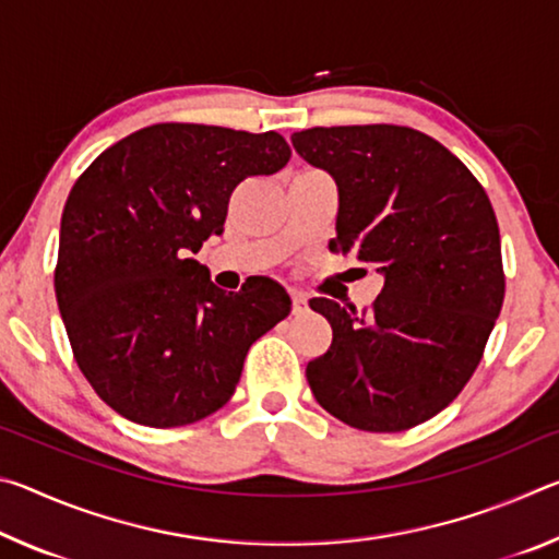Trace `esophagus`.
I'll return each mask as SVG.
<instances>
[{"mask_svg":"<svg viewBox=\"0 0 559 559\" xmlns=\"http://www.w3.org/2000/svg\"><path fill=\"white\" fill-rule=\"evenodd\" d=\"M290 300H293V316H302L308 310V300L302 293L298 290H290Z\"/></svg>","mask_w":559,"mask_h":559,"instance_id":"esophagus-1","label":"esophagus"}]
</instances>
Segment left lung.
<instances>
[{"label":"left lung","instance_id":"obj_1","mask_svg":"<svg viewBox=\"0 0 559 559\" xmlns=\"http://www.w3.org/2000/svg\"><path fill=\"white\" fill-rule=\"evenodd\" d=\"M335 179L333 253L384 276L370 313L313 298L333 345L308 362L318 404L362 431H404L456 400L484 355L506 278L493 206L468 167L402 126L293 132Z\"/></svg>","mask_w":559,"mask_h":559}]
</instances>
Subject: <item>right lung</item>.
<instances>
[{
  "mask_svg": "<svg viewBox=\"0 0 559 559\" xmlns=\"http://www.w3.org/2000/svg\"><path fill=\"white\" fill-rule=\"evenodd\" d=\"M278 132L159 122L100 153L61 214L53 288L73 357L126 419L185 427L231 400L249 347L290 313L271 278L226 293L192 259L246 177L273 175Z\"/></svg>",
  "mask_w": 559,
  "mask_h": 559,
  "instance_id": "add662e5",
  "label": "right lung"
}]
</instances>
